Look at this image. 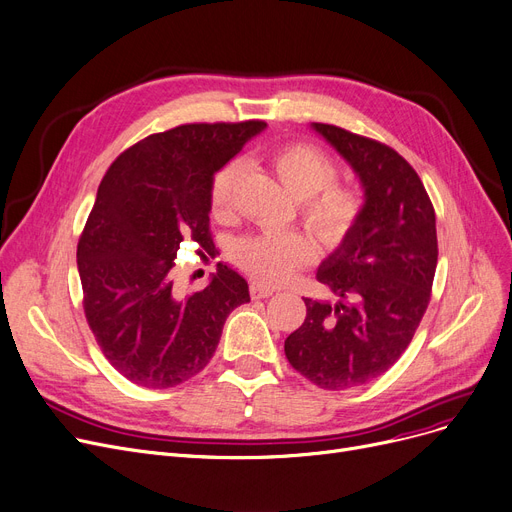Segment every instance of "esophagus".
<instances>
[{"label":"esophagus","instance_id":"1","mask_svg":"<svg viewBox=\"0 0 512 512\" xmlns=\"http://www.w3.org/2000/svg\"><path fill=\"white\" fill-rule=\"evenodd\" d=\"M274 295V288H268V286H261V284H251V297L253 299H268Z\"/></svg>","mask_w":512,"mask_h":512}]
</instances>
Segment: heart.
Instances as JSON below:
<instances>
[{"mask_svg": "<svg viewBox=\"0 0 512 512\" xmlns=\"http://www.w3.org/2000/svg\"><path fill=\"white\" fill-rule=\"evenodd\" d=\"M272 169L282 186L301 201V215L322 242L337 247L364 211L358 190L337 184V167L326 154L303 142L286 144L272 154ZM242 177V165L230 161L221 167L209 186V211L224 219L232 211L234 194ZM316 257V242L299 230L251 234L234 242L232 259L240 270L263 284H280L301 265Z\"/></svg>", "mask_w": 512, "mask_h": 512, "instance_id": "obj_1", "label": "heart"}]
</instances>
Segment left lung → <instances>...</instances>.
Here are the masks:
<instances>
[{"instance_id":"1","label":"left lung","mask_w":512,"mask_h":512,"mask_svg":"<svg viewBox=\"0 0 512 512\" xmlns=\"http://www.w3.org/2000/svg\"><path fill=\"white\" fill-rule=\"evenodd\" d=\"M311 129L360 177L364 211L316 274L337 301L305 299L307 316L284 353L307 381L341 391L379 379L410 345L437 268L435 211L393 148L337 125Z\"/></svg>"}]
</instances>
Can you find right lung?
<instances>
[{"mask_svg":"<svg viewBox=\"0 0 512 512\" xmlns=\"http://www.w3.org/2000/svg\"><path fill=\"white\" fill-rule=\"evenodd\" d=\"M265 129L263 121L190 123L133 144L102 177L79 238L77 268L87 324L113 368L146 389L175 387L201 372L249 284L217 265L207 288L173 291L186 238L209 249L213 175Z\"/></svg>","mask_w":512,"mask_h":512,"instance_id":"obj_1","label":"right lung"}]
</instances>
